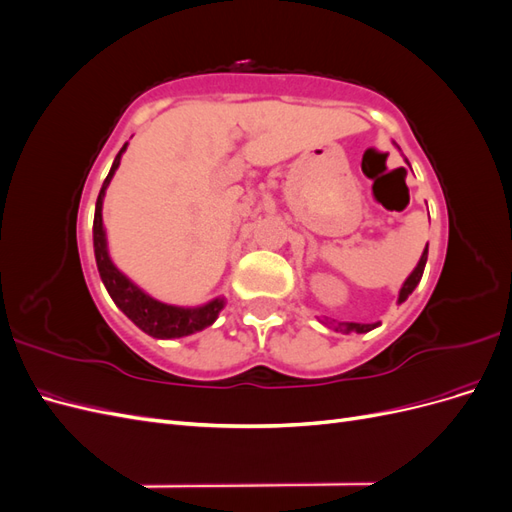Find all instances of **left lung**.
I'll return each mask as SVG.
<instances>
[{
    "label": "left lung",
    "instance_id": "1",
    "mask_svg": "<svg viewBox=\"0 0 512 512\" xmlns=\"http://www.w3.org/2000/svg\"><path fill=\"white\" fill-rule=\"evenodd\" d=\"M397 147V145H395ZM399 149V147H397ZM408 162V160H406ZM425 265H427V247H425V252H423V256H421V260H418V265L414 267V271L406 277V282H404V286H401V290H399V299H397V303H404L410 294H412V290L418 286V282H421V277H423V271H425ZM378 324H361V322H337V327L335 329H339V331H344V333H367V331H371V329H376Z\"/></svg>",
    "mask_w": 512,
    "mask_h": 512
}]
</instances>
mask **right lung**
I'll return each mask as SVG.
<instances>
[{"label":"right lung","mask_w":512,"mask_h":512,"mask_svg":"<svg viewBox=\"0 0 512 512\" xmlns=\"http://www.w3.org/2000/svg\"><path fill=\"white\" fill-rule=\"evenodd\" d=\"M128 149V143L121 147L117 153V158L108 170V175L102 183V190L96 200V215H94V252H96V265L102 277V284L111 294V299L115 305L126 314L138 329L145 331L151 337L158 339H175V337H185L203 331L218 320L220 312L226 305L224 297H215L207 301L205 305H196V307H179V305H168L158 299H153L151 294H147L143 288H138L128 275H123L115 262L111 260V254H108V243H106V230L102 222V203H104V194L108 183H111L115 170L119 168L123 151Z\"/></svg>","instance_id":"1"}]
</instances>
